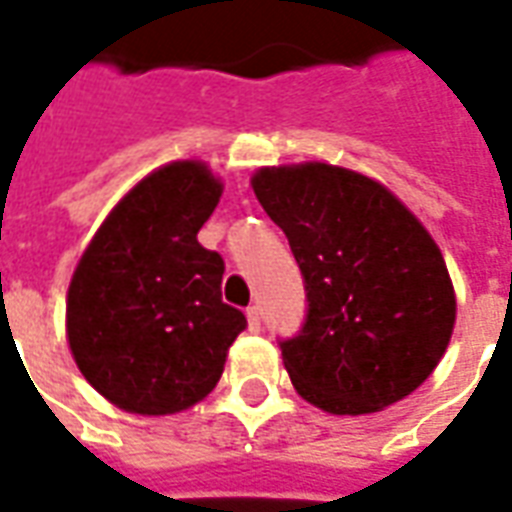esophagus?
Instances as JSON below:
<instances>
[{
	"mask_svg": "<svg viewBox=\"0 0 512 512\" xmlns=\"http://www.w3.org/2000/svg\"><path fill=\"white\" fill-rule=\"evenodd\" d=\"M246 321H249V332H260V307L257 304L246 310Z\"/></svg>",
	"mask_w": 512,
	"mask_h": 512,
	"instance_id": "obj_1",
	"label": "esophagus"
}]
</instances>
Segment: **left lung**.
<instances>
[{
	"label": "left lung",
	"mask_w": 512,
	"mask_h": 512,
	"mask_svg": "<svg viewBox=\"0 0 512 512\" xmlns=\"http://www.w3.org/2000/svg\"><path fill=\"white\" fill-rule=\"evenodd\" d=\"M252 189L288 235L307 323L282 362L307 403L376 414L436 370L455 329V288L425 224L376 178L326 161L260 167Z\"/></svg>",
	"instance_id": "8db88e82"
}]
</instances>
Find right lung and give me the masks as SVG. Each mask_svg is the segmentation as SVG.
I'll use <instances>...</instances> for the list:
<instances>
[{
  "mask_svg": "<svg viewBox=\"0 0 512 512\" xmlns=\"http://www.w3.org/2000/svg\"><path fill=\"white\" fill-rule=\"evenodd\" d=\"M224 183L205 161H169L106 213L73 268L65 334L112 406L167 417L219 384L244 312L222 301L224 260L197 233Z\"/></svg>",
  "mask_w": 512,
  "mask_h": 512,
  "instance_id": "add662e5",
  "label": "right lung"
}]
</instances>
